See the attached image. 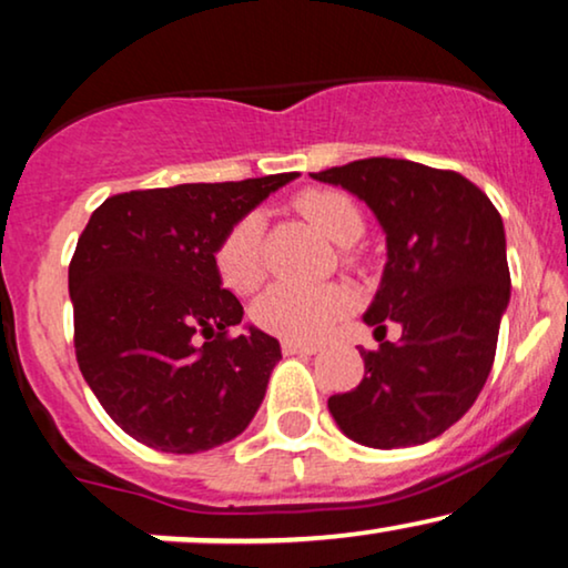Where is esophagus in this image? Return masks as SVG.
Masks as SVG:
<instances>
[{"label":"esophagus","mask_w":568,"mask_h":568,"mask_svg":"<svg viewBox=\"0 0 568 568\" xmlns=\"http://www.w3.org/2000/svg\"><path fill=\"white\" fill-rule=\"evenodd\" d=\"M282 352H284V355H315V352H318V344L290 342V338H284V342H282Z\"/></svg>","instance_id":"34e87169"}]
</instances>
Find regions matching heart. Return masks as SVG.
I'll use <instances>...</instances> for the list:
<instances>
[{
  "label": "heart",
  "instance_id": "b5f03b06",
  "mask_svg": "<svg viewBox=\"0 0 568 568\" xmlns=\"http://www.w3.org/2000/svg\"><path fill=\"white\" fill-rule=\"evenodd\" d=\"M294 209L338 245L344 266H357V242L365 232L359 205L334 187H307L294 197ZM213 268L234 294H250L266 276L263 266V219L245 213L221 234L213 247ZM352 307V292L342 284L294 286L274 284L253 305V321L268 334L290 342H315Z\"/></svg>",
  "mask_w": 568,
  "mask_h": 568
}]
</instances>
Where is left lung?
Here are the masks:
<instances>
[{"instance_id": "8db88e82", "label": "left lung", "mask_w": 568, "mask_h": 568, "mask_svg": "<svg viewBox=\"0 0 568 568\" xmlns=\"http://www.w3.org/2000/svg\"><path fill=\"white\" fill-rule=\"evenodd\" d=\"M371 205L386 232L388 263L367 326L378 349H359L365 375L328 412L352 440L417 446L473 407L493 367L509 305L504 221L475 182L407 159H359L313 174ZM403 326L383 343L385 326Z\"/></svg>"}]
</instances>
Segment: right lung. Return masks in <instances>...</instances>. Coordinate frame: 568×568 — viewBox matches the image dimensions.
I'll return each instance as SVG.
<instances>
[{
  "mask_svg": "<svg viewBox=\"0 0 568 568\" xmlns=\"http://www.w3.org/2000/svg\"><path fill=\"white\" fill-rule=\"evenodd\" d=\"M290 174L130 190L106 197L70 261L80 373L140 444L197 454L237 438L282 359L274 336H232L242 305L213 247Z\"/></svg>",
  "mask_w": 568,
  "mask_h": 568,
  "instance_id": "add662e5",
  "label": "right lung"
}]
</instances>
